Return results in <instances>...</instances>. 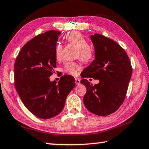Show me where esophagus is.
I'll return each instance as SVG.
<instances>
[{
	"label": "esophagus",
	"instance_id": "obj_1",
	"mask_svg": "<svg viewBox=\"0 0 149 149\" xmlns=\"http://www.w3.org/2000/svg\"><path fill=\"white\" fill-rule=\"evenodd\" d=\"M75 83H76V85H79L81 83V80L78 78H75Z\"/></svg>",
	"mask_w": 149,
	"mask_h": 149
}]
</instances>
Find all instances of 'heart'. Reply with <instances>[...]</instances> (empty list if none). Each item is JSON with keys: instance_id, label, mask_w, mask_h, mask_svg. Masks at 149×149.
Segmentation results:
<instances>
[{"instance_id": "b5f03b06", "label": "heart", "mask_w": 149, "mask_h": 149, "mask_svg": "<svg viewBox=\"0 0 149 149\" xmlns=\"http://www.w3.org/2000/svg\"><path fill=\"white\" fill-rule=\"evenodd\" d=\"M65 39L69 44L73 45L77 48L76 56L83 62L91 61L93 58V50L89 46V43L84 36L78 31H71L66 33ZM62 44L57 43L55 47V57L56 60L61 58ZM81 66L77 62H68L64 65V71L72 76H77Z\"/></svg>"}]
</instances>
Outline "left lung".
I'll list each match as a JSON object with an SVG mask.
<instances>
[{
    "mask_svg": "<svg viewBox=\"0 0 149 149\" xmlns=\"http://www.w3.org/2000/svg\"><path fill=\"white\" fill-rule=\"evenodd\" d=\"M91 39L95 56L81 74V83L87 88L83 102L91 113L108 116L124 102L132 77V65L126 52L115 41L98 33L91 36ZM87 78L98 79L100 83L93 86Z\"/></svg>",
    "mask_w": 149,
    "mask_h": 149,
    "instance_id": "8db88e82",
    "label": "left lung"
}]
</instances>
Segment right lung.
<instances>
[{
    "label": "right lung",
    "instance_id": "right-lung-1",
    "mask_svg": "<svg viewBox=\"0 0 149 149\" xmlns=\"http://www.w3.org/2000/svg\"><path fill=\"white\" fill-rule=\"evenodd\" d=\"M60 31L50 30L27 42L14 66L15 87L26 108L42 119H49L63 109L75 86L74 77L64 75L58 82L49 77L56 67L55 47Z\"/></svg>",
    "mask_w": 149,
    "mask_h": 149
}]
</instances>
